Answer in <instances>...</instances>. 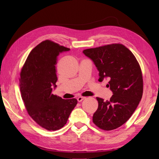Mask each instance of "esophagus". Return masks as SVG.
Here are the masks:
<instances>
[{
  "label": "esophagus",
  "instance_id": "1",
  "mask_svg": "<svg viewBox=\"0 0 159 159\" xmlns=\"http://www.w3.org/2000/svg\"><path fill=\"white\" fill-rule=\"evenodd\" d=\"M84 99H85V97H79V98H78V99H78V102H81V101L84 100Z\"/></svg>",
  "mask_w": 159,
  "mask_h": 159
}]
</instances>
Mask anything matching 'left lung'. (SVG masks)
Wrapping results in <instances>:
<instances>
[{
    "instance_id": "1",
    "label": "left lung",
    "mask_w": 159,
    "mask_h": 159,
    "mask_svg": "<svg viewBox=\"0 0 159 159\" xmlns=\"http://www.w3.org/2000/svg\"><path fill=\"white\" fill-rule=\"evenodd\" d=\"M84 54L92 60L99 71V81L109 80L113 95L109 100L96 98L98 108L93 122L105 131L121 127L137 109L142 98L143 80L136 57L121 44H112L86 49Z\"/></svg>"
}]
</instances>
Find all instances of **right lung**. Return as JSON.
I'll return each instance as SVG.
<instances>
[{"mask_svg":"<svg viewBox=\"0 0 159 159\" xmlns=\"http://www.w3.org/2000/svg\"><path fill=\"white\" fill-rule=\"evenodd\" d=\"M69 50L51 40L43 41L30 52L21 70L19 85L27 112L48 131L63 127L78 103L75 98L64 99L52 93L57 86V57Z\"/></svg>","mask_w":159,"mask_h":159,"instance_id":"1","label":"right lung"}]
</instances>
